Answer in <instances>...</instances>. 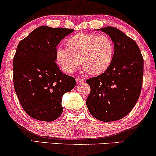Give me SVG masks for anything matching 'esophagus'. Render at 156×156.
<instances>
[{"label":"esophagus","mask_w":156,"mask_h":156,"mask_svg":"<svg viewBox=\"0 0 156 156\" xmlns=\"http://www.w3.org/2000/svg\"><path fill=\"white\" fill-rule=\"evenodd\" d=\"M76 83H82V82L84 81V80L83 79V78H76Z\"/></svg>","instance_id":"34e87169"}]
</instances>
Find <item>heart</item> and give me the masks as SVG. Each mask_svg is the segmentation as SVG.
<instances>
[{
  "mask_svg": "<svg viewBox=\"0 0 156 156\" xmlns=\"http://www.w3.org/2000/svg\"><path fill=\"white\" fill-rule=\"evenodd\" d=\"M66 47L57 50L55 60L67 73H74L81 60L86 71L101 75L108 70L114 58V43L105 35L77 34L67 39Z\"/></svg>",
  "mask_w": 156,
  "mask_h": 156,
  "instance_id": "obj_1",
  "label": "heart"
}]
</instances>
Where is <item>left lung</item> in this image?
<instances>
[{"label": "left lung", "mask_w": 156, "mask_h": 156, "mask_svg": "<svg viewBox=\"0 0 156 156\" xmlns=\"http://www.w3.org/2000/svg\"><path fill=\"white\" fill-rule=\"evenodd\" d=\"M98 30L111 37L114 54L108 70L87 80L91 89L87 105L99 120H119L131 112L140 95L144 60L136 42L120 30L111 26Z\"/></svg>", "instance_id": "1"}]
</instances>
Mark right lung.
I'll list each match as a JSON object with an SVG mask.
<instances>
[{"label":"right lung","mask_w":156,"mask_h":156,"mask_svg":"<svg viewBox=\"0 0 156 156\" xmlns=\"http://www.w3.org/2000/svg\"><path fill=\"white\" fill-rule=\"evenodd\" d=\"M70 28H37L21 40L13 58V81L23 108L30 117L51 122L63 112L62 96L76 87L55 62L56 46Z\"/></svg>","instance_id":"add662e5"}]
</instances>
